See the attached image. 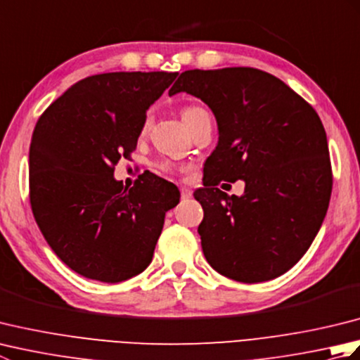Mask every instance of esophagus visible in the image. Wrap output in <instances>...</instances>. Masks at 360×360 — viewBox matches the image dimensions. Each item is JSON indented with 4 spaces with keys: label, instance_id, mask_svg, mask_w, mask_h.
<instances>
[{
    "label": "esophagus",
    "instance_id": "34e87169",
    "mask_svg": "<svg viewBox=\"0 0 360 360\" xmlns=\"http://www.w3.org/2000/svg\"><path fill=\"white\" fill-rule=\"evenodd\" d=\"M181 196H182V200H187V198L192 196V190H190L188 187H181Z\"/></svg>",
    "mask_w": 360,
    "mask_h": 360
}]
</instances>
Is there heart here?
<instances>
[{
    "mask_svg": "<svg viewBox=\"0 0 360 360\" xmlns=\"http://www.w3.org/2000/svg\"><path fill=\"white\" fill-rule=\"evenodd\" d=\"M207 111H205L202 106H198V105H188V106H186V108H182V111H181V116H182V120L186 122V125L187 127H190L193 124V122L200 117V116H202V114H205ZM150 120H151V117L150 116H147L145 117V120H143V124H142V129H147V127L150 125Z\"/></svg>",
    "mask_w": 360,
    "mask_h": 360,
    "instance_id": "1",
    "label": "heart"
}]
</instances>
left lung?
Returning a JSON list of instances; mask_svg holds the SVG:
<instances>
[{"mask_svg":"<svg viewBox=\"0 0 360 360\" xmlns=\"http://www.w3.org/2000/svg\"><path fill=\"white\" fill-rule=\"evenodd\" d=\"M181 91L207 103L219 129L204 188L195 192L205 259L236 281L280 277L307 254L330 204L322 120L285 82L255 68L184 71L168 94ZM238 179L247 182L240 198L217 188Z\"/></svg>","mask_w":360,"mask_h":360,"instance_id":"left-lung-1","label":"left lung"}]
</instances>
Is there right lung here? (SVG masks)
Returning a JSON list of instances; mask_svg holds the SVG:
<instances>
[{
  "mask_svg": "<svg viewBox=\"0 0 360 360\" xmlns=\"http://www.w3.org/2000/svg\"><path fill=\"white\" fill-rule=\"evenodd\" d=\"M178 72H105L66 89L38 119L29 150V200L51 249L82 277L119 283L143 272L179 202L172 182L147 174L124 188L148 106Z\"/></svg>",
  "mask_w": 360,
  "mask_h": 360,
  "instance_id": "1",
  "label": "right lung"
}]
</instances>
